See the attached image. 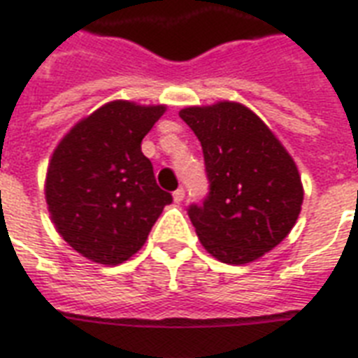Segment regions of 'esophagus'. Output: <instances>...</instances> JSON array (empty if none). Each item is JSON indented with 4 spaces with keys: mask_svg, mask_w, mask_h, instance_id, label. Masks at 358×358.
<instances>
[{
    "mask_svg": "<svg viewBox=\"0 0 358 358\" xmlns=\"http://www.w3.org/2000/svg\"><path fill=\"white\" fill-rule=\"evenodd\" d=\"M173 199H174V202H176V204H180V202L184 201V199H185V189H184V187H178V189L174 191Z\"/></svg>",
    "mask_w": 358,
    "mask_h": 358,
    "instance_id": "esophagus-1",
    "label": "esophagus"
}]
</instances>
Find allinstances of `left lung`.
<instances>
[{
  "instance_id": "1",
  "label": "left lung",
  "mask_w": 358,
  "mask_h": 358,
  "mask_svg": "<svg viewBox=\"0 0 358 358\" xmlns=\"http://www.w3.org/2000/svg\"><path fill=\"white\" fill-rule=\"evenodd\" d=\"M180 117L201 141L210 180L206 201L187 210L202 247L223 264L258 260L299 217L303 184L294 157L243 103L191 106Z\"/></svg>"
}]
</instances>
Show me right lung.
<instances>
[{
    "label": "right lung",
    "mask_w": 358,
    "mask_h": 358,
    "mask_svg": "<svg viewBox=\"0 0 358 358\" xmlns=\"http://www.w3.org/2000/svg\"><path fill=\"white\" fill-rule=\"evenodd\" d=\"M165 109L113 100L55 146L44 184L48 212L61 238L87 260L117 266L131 258L173 202L141 152Z\"/></svg>",
    "instance_id": "add662e5"
}]
</instances>
